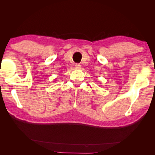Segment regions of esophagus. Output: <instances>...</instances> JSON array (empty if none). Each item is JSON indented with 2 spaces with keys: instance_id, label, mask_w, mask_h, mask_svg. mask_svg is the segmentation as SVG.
Segmentation results:
<instances>
[{
  "instance_id": "obj_1",
  "label": "esophagus",
  "mask_w": 155,
  "mask_h": 155,
  "mask_svg": "<svg viewBox=\"0 0 155 155\" xmlns=\"http://www.w3.org/2000/svg\"><path fill=\"white\" fill-rule=\"evenodd\" d=\"M75 69H80L81 68V65L79 64V63H77V64L75 65Z\"/></svg>"
}]
</instances>
